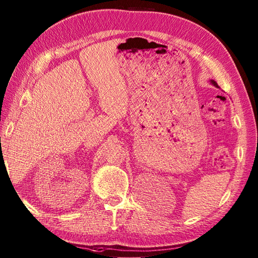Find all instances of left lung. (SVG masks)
Wrapping results in <instances>:
<instances>
[{
	"instance_id": "left-lung-1",
	"label": "left lung",
	"mask_w": 258,
	"mask_h": 258,
	"mask_svg": "<svg viewBox=\"0 0 258 258\" xmlns=\"http://www.w3.org/2000/svg\"><path fill=\"white\" fill-rule=\"evenodd\" d=\"M210 82H211V84H212V85H214V86H215V87H218L217 83H216V82H215V81H214V80H211Z\"/></svg>"
}]
</instances>
